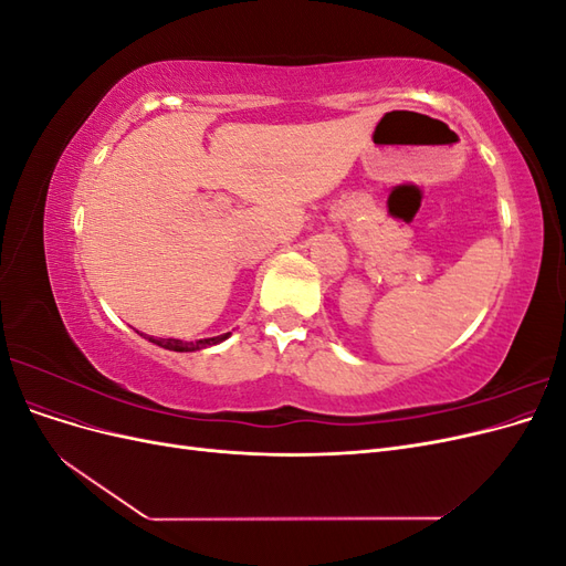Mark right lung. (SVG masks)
<instances>
[{
    "label": "right lung",
    "mask_w": 566,
    "mask_h": 566,
    "mask_svg": "<svg viewBox=\"0 0 566 566\" xmlns=\"http://www.w3.org/2000/svg\"><path fill=\"white\" fill-rule=\"evenodd\" d=\"M231 333L227 335H219V337H208V339H198V342H184V339H156V337H148L153 345L165 347V349H172V352H198L205 347H212L219 345V342H224Z\"/></svg>",
    "instance_id": "obj_1"
}]
</instances>
